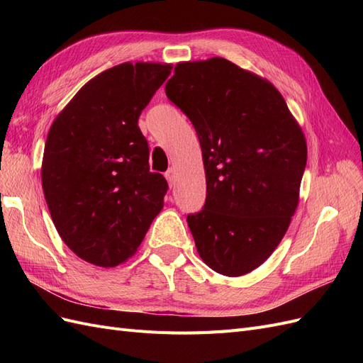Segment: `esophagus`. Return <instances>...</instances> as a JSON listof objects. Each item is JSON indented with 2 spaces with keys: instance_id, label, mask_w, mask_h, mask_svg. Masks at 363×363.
<instances>
[{
  "instance_id": "obj_1",
  "label": "esophagus",
  "mask_w": 363,
  "mask_h": 363,
  "mask_svg": "<svg viewBox=\"0 0 363 363\" xmlns=\"http://www.w3.org/2000/svg\"><path fill=\"white\" fill-rule=\"evenodd\" d=\"M164 177H167L169 186H172L175 183V169L174 168H169L167 172H164Z\"/></svg>"
}]
</instances>
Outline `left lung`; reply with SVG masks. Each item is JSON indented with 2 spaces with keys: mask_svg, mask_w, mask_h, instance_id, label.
<instances>
[{
  "mask_svg": "<svg viewBox=\"0 0 363 363\" xmlns=\"http://www.w3.org/2000/svg\"><path fill=\"white\" fill-rule=\"evenodd\" d=\"M164 92L191 119L206 171L196 251L228 277L260 267L291 224L307 160L303 130L268 80L223 57L182 62Z\"/></svg>",
  "mask_w": 363,
  "mask_h": 363,
  "instance_id": "obj_1",
  "label": "left lung"
}]
</instances>
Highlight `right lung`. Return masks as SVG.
I'll use <instances>...</instances> for the list:
<instances>
[{
	"label": "right lung",
	"instance_id": "1",
	"mask_svg": "<svg viewBox=\"0 0 363 363\" xmlns=\"http://www.w3.org/2000/svg\"><path fill=\"white\" fill-rule=\"evenodd\" d=\"M167 63H121L87 82L54 119L42 189L62 240L112 268L131 257L163 207L168 183L150 171L138 119L168 79Z\"/></svg>",
	"mask_w": 363,
	"mask_h": 363
}]
</instances>
